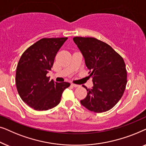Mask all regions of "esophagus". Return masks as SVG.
<instances>
[{
    "instance_id": "esophagus-1",
    "label": "esophagus",
    "mask_w": 146,
    "mask_h": 146,
    "mask_svg": "<svg viewBox=\"0 0 146 146\" xmlns=\"http://www.w3.org/2000/svg\"><path fill=\"white\" fill-rule=\"evenodd\" d=\"M71 85L73 87H75V88H76V87H79L80 86V85H78V84H71Z\"/></svg>"
}]
</instances>
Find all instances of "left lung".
Wrapping results in <instances>:
<instances>
[{
    "instance_id": "left-lung-1",
    "label": "left lung",
    "mask_w": 146,
    "mask_h": 146,
    "mask_svg": "<svg viewBox=\"0 0 146 146\" xmlns=\"http://www.w3.org/2000/svg\"><path fill=\"white\" fill-rule=\"evenodd\" d=\"M74 42L80 50L90 70L94 86L87 88L81 104L90 111L104 112L112 108L124 92L127 70L123 58L110 46L93 37L76 36Z\"/></svg>"
}]
</instances>
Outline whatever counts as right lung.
<instances>
[{
  "label": "right lung",
  "instance_id": "1",
  "mask_svg": "<svg viewBox=\"0 0 146 146\" xmlns=\"http://www.w3.org/2000/svg\"><path fill=\"white\" fill-rule=\"evenodd\" d=\"M64 38H44L28 48L19 60L16 72V85L24 102L35 110H48L60 102L68 82H54L46 74L52 67L56 55Z\"/></svg>",
  "mask_w": 146,
  "mask_h": 146
}]
</instances>
